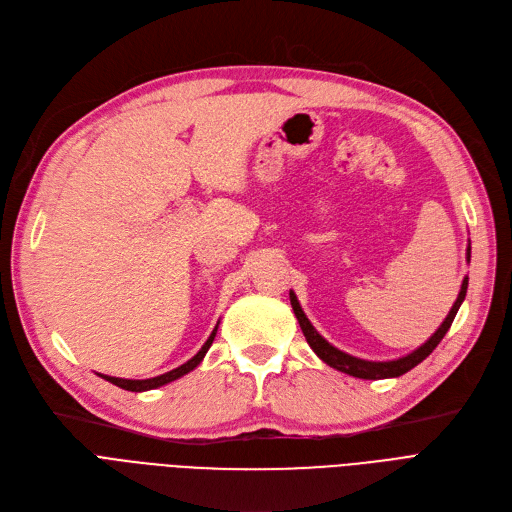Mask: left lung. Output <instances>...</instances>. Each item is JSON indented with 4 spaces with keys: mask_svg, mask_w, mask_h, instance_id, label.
Returning a JSON list of instances; mask_svg holds the SVG:
<instances>
[{
    "mask_svg": "<svg viewBox=\"0 0 512 512\" xmlns=\"http://www.w3.org/2000/svg\"><path fill=\"white\" fill-rule=\"evenodd\" d=\"M466 261H471V247L466 249ZM466 288H469V278L462 280V286H460V293H458V299L456 303L452 305L450 314L446 316V320L441 322V326L433 332V337L422 343L418 349H414L412 353L404 355V358H397V360H389V362H370V360H362V358H355V355H349L341 349H337L335 345H330L320 332L311 326V322L307 320V316L303 314V309L297 301V295L291 291L288 295H291V305H293V311L295 316L299 320V326L303 330V335L309 343V347L314 349V353L318 355V358L322 362H326L330 368H335L339 372H345L349 376H355V379H368V381H379V379H395V376H402L406 374L408 370H412L414 366H418L422 360L427 358V355L441 343V339L446 337V332L450 330L458 309L466 297Z\"/></svg>",
    "mask_w": 512,
    "mask_h": 512,
    "instance_id": "1",
    "label": "left lung"
}]
</instances>
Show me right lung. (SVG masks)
I'll use <instances>...</instances> for the list:
<instances>
[{
    "label": "right lung",
    "instance_id": "obj_1",
    "mask_svg": "<svg viewBox=\"0 0 512 512\" xmlns=\"http://www.w3.org/2000/svg\"><path fill=\"white\" fill-rule=\"evenodd\" d=\"M217 326H219V324H217ZM217 326L213 328V332L209 335L207 343L201 347V351H198L192 360H188L186 364L177 366V368H173V370H169V372H165V374H161V376H154V379L131 381V379H117V376H106V374H100V376H102L104 381H108V383H113V385H117V387H121V389H125V391H136V393H140V391H148V389L163 387V385H167V383H171V381H175V379H180V376L188 374L190 370H194L198 364L203 362L205 353L209 351V347H211V343H213V339H215V335H217Z\"/></svg>",
    "mask_w": 512,
    "mask_h": 512
}]
</instances>
